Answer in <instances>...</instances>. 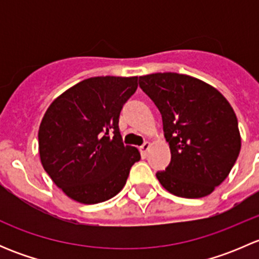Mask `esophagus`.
<instances>
[{
  "instance_id": "34e87169",
  "label": "esophagus",
  "mask_w": 259,
  "mask_h": 259,
  "mask_svg": "<svg viewBox=\"0 0 259 259\" xmlns=\"http://www.w3.org/2000/svg\"><path fill=\"white\" fill-rule=\"evenodd\" d=\"M149 148H150V143H149V142H145L144 144L140 146L139 150H140V153H142V155H144V156L146 155V153H148Z\"/></svg>"
}]
</instances>
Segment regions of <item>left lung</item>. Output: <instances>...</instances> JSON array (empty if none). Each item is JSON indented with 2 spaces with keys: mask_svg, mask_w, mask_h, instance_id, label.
Here are the masks:
<instances>
[{
  "mask_svg": "<svg viewBox=\"0 0 259 259\" xmlns=\"http://www.w3.org/2000/svg\"><path fill=\"white\" fill-rule=\"evenodd\" d=\"M139 86L160 111L170 148V163L156 178L178 197L210 194L228 177L241 150L231 104L213 86L177 72L140 76Z\"/></svg>",
  "mask_w": 259,
  "mask_h": 259,
  "instance_id": "1",
  "label": "left lung"
}]
</instances>
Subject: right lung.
I'll return each mask as SVG.
<instances>
[{
    "instance_id": "right-lung-1",
    "label": "right lung",
    "mask_w": 259,
    "mask_h": 259,
    "mask_svg": "<svg viewBox=\"0 0 259 259\" xmlns=\"http://www.w3.org/2000/svg\"><path fill=\"white\" fill-rule=\"evenodd\" d=\"M138 77L98 76L76 83L50 105L38 130L44 169L62 192L83 204L116 195L140 160L124 145L119 116Z\"/></svg>"
}]
</instances>
